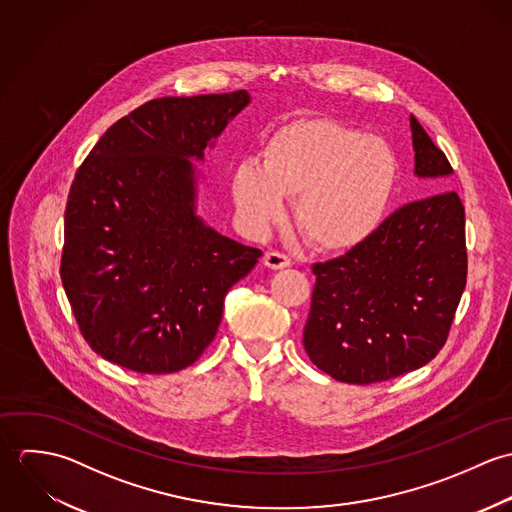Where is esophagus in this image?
I'll use <instances>...</instances> for the list:
<instances>
[{"mask_svg": "<svg viewBox=\"0 0 512 512\" xmlns=\"http://www.w3.org/2000/svg\"><path fill=\"white\" fill-rule=\"evenodd\" d=\"M264 266L270 270H282V268H290L292 260L286 254L280 252H266L264 254Z\"/></svg>", "mask_w": 512, "mask_h": 512, "instance_id": "1", "label": "esophagus"}]
</instances>
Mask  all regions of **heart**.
Listing matches in <instances>:
<instances>
[{
    "mask_svg": "<svg viewBox=\"0 0 512 512\" xmlns=\"http://www.w3.org/2000/svg\"><path fill=\"white\" fill-rule=\"evenodd\" d=\"M398 175L386 142L331 120H299L280 128L262 161L242 159L230 173L240 222L268 232L293 201L299 232L317 248L339 252L361 244L384 217Z\"/></svg>",
    "mask_w": 512,
    "mask_h": 512,
    "instance_id": "b5f03b06",
    "label": "heart"
}]
</instances>
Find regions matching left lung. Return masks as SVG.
<instances>
[{"mask_svg":"<svg viewBox=\"0 0 512 512\" xmlns=\"http://www.w3.org/2000/svg\"><path fill=\"white\" fill-rule=\"evenodd\" d=\"M414 175L445 179L453 169L410 116ZM438 181L347 254L315 264L303 347L339 382H382L430 363L443 347L467 282L465 209Z\"/></svg>","mask_w":512,"mask_h":512,"instance_id":"1","label":"left lung"}]
</instances>
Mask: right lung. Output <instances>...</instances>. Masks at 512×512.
<instances>
[{
  "label": "right lung",
  "mask_w": 512,
  "mask_h": 512,
  "mask_svg": "<svg viewBox=\"0 0 512 512\" xmlns=\"http://www.w3.org/2000/svg\"><path fill=\"white\" fill-rule=\"evenodd\" d=\"M250 102L246 90L149 100L110 126L78 167L61 280L102 359L167 374L193 365L215 339L226 293L262 250L197 213L195 163Z\"/></svg>",
  "instance_id": "obj_1"
}]
</instances>
